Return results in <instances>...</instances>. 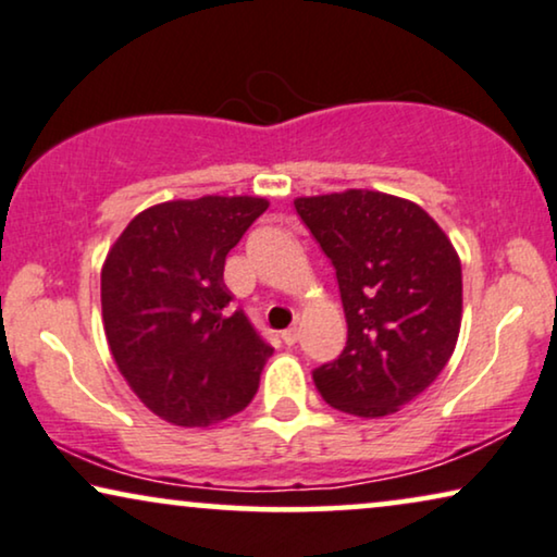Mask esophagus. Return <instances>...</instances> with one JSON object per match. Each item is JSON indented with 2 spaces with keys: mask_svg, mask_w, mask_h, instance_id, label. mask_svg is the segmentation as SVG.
<instances>
[{
  "mask_svg": "<svg viewBox=\"0 0 557 557\" xmlns=\"http://www.w3.org/2000/svg\"><path fill=\"white\" fill-rule=\"evenodd\" d=\"M298 338H300V329L298 325H293V329H287V331H283V341L287 346H293V344H298Z\"/></svg>",
  "mask_w": 557,
  "mask_h": 557,
  "instance_id": "1",
  "label": "esophagus"
}]
</instances>
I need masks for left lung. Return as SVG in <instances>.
Here are the masks:
<instances>
[{
  "instance_id": "1",
  "label": "left lung",
  "mask_w": 557,
  "mask_h": 557,
  "mask_svg": "<svg viewBox=\"0 0 557 557\" xmlns=\"http://www.w3.org/2000/svg\"><path fill=\"white\" fill-rule=\"evenodd\" d=\"M336 267L348 341L313 372L325 403L387 418L438 380L463 315L461 259L425 209L382 190L295 198Z\"/></svg>"
}]
</instances>
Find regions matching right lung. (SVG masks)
I'll return each instance as SVG.
<instances>
[{"instance_id": "add662e5", "label": "right lung", "mask_w": 557, "mask_h": 557, "mask_svg": "<svg viewBox=\"0 0 557 557\" xmlns=\"http://www.w3.org/2000/svg\"><path fill=\"white\" fill-rule=\"evenodd\" d=\"M267 206L262 196L154 203L107 251L109 351L139 403L170 425H216L257 395L272 346L228 306L224 262Z\"/></svg>"}]
</instances>
